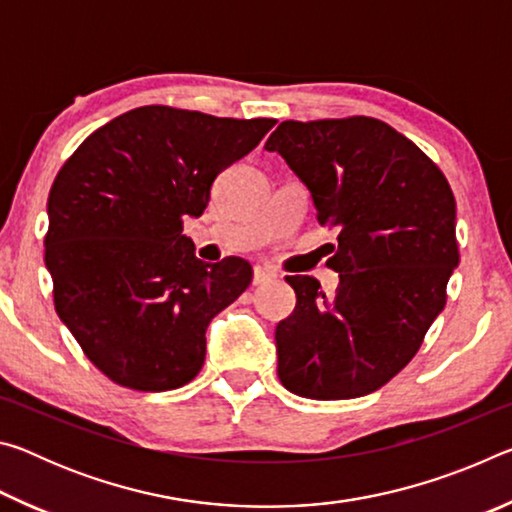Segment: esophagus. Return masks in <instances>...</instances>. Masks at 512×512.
I'll return each mask as SVG.
<instances>
[{
	"mask_svg": "<svg viewBox=\"0 0 512 512\" xmlns=\"http://www.w3.org/2000/svg\"><path fill=\"white\" fill-rule=\"evenodd\" d=\"M275 273L271 271V268H264V266H257L255 273H253V284H264L268 280H273Z\"/></svg>",
	"mask_w": 512,
	"mask_h": 512,
	"instance_id": "34e87169",
	"label": "esophagus"
}]
</instances>
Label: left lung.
I'll use <instances>...</instances> for the list:
<instances>
[{
	"label": "left lung",
	"mask_w": 512,
	"mask_h": 512,
	"mask_svg": "<svg viewBox=\"0 0 512 512\" xmlns=\"http://www.w3.org/2000/svg\"><path fill=\"white\" fill-rule=\"evenodd\" d=\"M339 230L334 296L287 275L296 309L275 327L277 377L309 400H352L391 381L447 302L458 266L456 201L443 171L375 117L282 121L268 137Z\"/></svg>",
	"instance_id": "8db88e82"
}]
</instances>
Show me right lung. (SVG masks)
Returning a JSON list of instances; mask_svg holds the SVG:
<instances>
[{
	"mask_svg": "<svg viewBox=\"0 0 512 512\" xmlns=\"http://www.w3.org/2000/svg\"><path fill=\"white\" fill-rule=\"evenodd\" d=\"M273 126L142 106L97 128L58 171L45 235L54 305L115 384L160 393L201 372L205 329L253 268L201 262L183 219L203 214L214 178Z\"/></svg>",
	"mask_w": 512,
	"mask_h": 512,
	"instance_id": "1",
	"label": "right lung"
}]
</instances>
